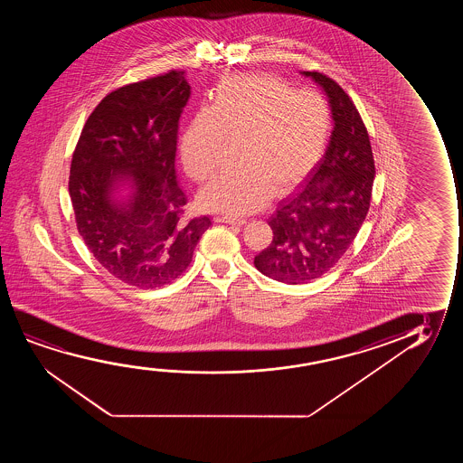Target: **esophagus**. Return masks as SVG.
Returning a JSON list of instances; mask_svg holds the SVG:
<instances>
[{"mask_svg":"<svg viewBox=\"0 0 463 463\" xmlns=\"http://www.w3.org/2000/svg\"><path fill=\"white\" fill-rule=\"evenodd\" d=\"M213 222H226V224H232V226H243L247 222L245 220H241V218H232V216H215Z\"/></svg>","mask_w":463,"mask_h":463,"instance_id":"1","label":"esophagus"}]
</instances>
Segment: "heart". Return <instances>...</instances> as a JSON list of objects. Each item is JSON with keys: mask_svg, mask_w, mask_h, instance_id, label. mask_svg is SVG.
Returning <instances> with one entry per match:
<instances>
[{"mask_svg": "<svg viewBox=\"0 0 463 463\" xmlns=\"http://www.w3.org/2000/svg\"><path fill=\"white\" fill-rule=\"evenodd\" d=\"M330 110L323 96L292 91L279 79L241 74L224 79L209 109L186 128L180 155L194 182L215 174L224 142L235 146L234 171L213 178L199 203L210 212L241 216L260 209L269 193L281 194L310 174L329 144Z\"/></svg>", "mask_w": 463, "mask_h": 463, "instance_id": "b5f03b06", "label": "heart"}]
</instances>
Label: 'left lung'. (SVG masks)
Wrapping results in <instances>:
<instances>
[{
    "label": "left lung",
    "instance_id": "obj_1",
    "mask_svg": "<svg viewBox=\"0 0 463 463\" xmlns=\"http://www.w3.org/2000/svg\"><path fill=\"white\" fill-rule=\"evenodd\" d=\"M302 76L327 96L334 129L317 167L269 218L272 243L254 256L260 273L288 285L319 279L340 260L367 216L374 178L367 128L349 96L321 72Z\"/></svg>",
    "mask_w": 463,
    "mask_h": 463
}]
</instances>
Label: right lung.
<instances>
[{
	"label": "right lung",
	"mask_w": 463,
	"mask_h": 463,
	"mask_svg": "<svg viewBox=\"0 0 463 463\" xmlns=\"http://www.w3.org/2000/svg\"><path fill=\"white\" fill-rule=\"evenodd\" d=\"M190 95L184 71L115 90L90 115L72 155L79 234L112 277L133 288L178 279L212 224L209 216L182 218L175 152Z\"/></svg>",
	"instance_id": "add662e5"
}]
</instances>
